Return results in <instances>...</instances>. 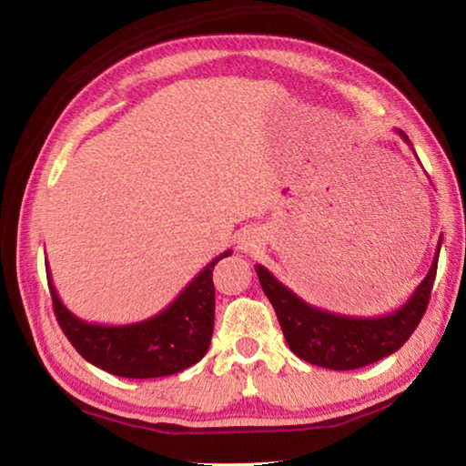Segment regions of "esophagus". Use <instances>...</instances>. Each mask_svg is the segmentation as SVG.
Masks as SVG:
<instances>
[{
  "instance_id": "obj_1",
  "label": "esophagus",
  "mask_w": 466,
  "mask_h": 466,
  "mask_svg": "<svg viewBox=\"0 0 466 466\" xmlns=\"http://www.w3.org/2000/svg\"><path fill=\"white\" fill-rule=\"evenodd\" d=\"M258 247V238L252 232H244L238 238V248L244 252H252Z\"/></svg>"
}]
</instances>
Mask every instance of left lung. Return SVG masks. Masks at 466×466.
Instances as JSON below:
<instances>
[{
	"mask_svg": "<svg viewBox=\"0 0 466 466\" xmlns=\"http://www.w3.org/2000/svg\"><path fill=\"white\" fill-rule=\"evenodd\" d=\"M399 136L411 146L403 131H399ZM440 247L441 238L430 271L413 296L400 309L376 319L345 317V314L317 309L283 286L263 265H257L255 271L265 296L269 298L278 314L289 350L299 360L329 370H358L400 350L420 325L436 279Z\"/></svg>",
	"mask_w": 466,
	"mask_h": 466,
	"instance_id": "left-lung-1",
	"label": "left lung"
}]
</instances>
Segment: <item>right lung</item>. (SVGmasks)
Instances as JSON below:
<instances>
[{
  "label": "right lung",
  "instance_id": "add662e5",
  "mask_svg": "<svg viewBox=\"0 0 466 466\" xmlns=\"http://www.w3.org/2000/svg\"><path fill=\"white\" fill-rule=\"evenodd\" d=\"M226 250L180 291L156 317L131 325H94L69 312L46 271L55 317L77 353L92 366L123 378H160L197 364L209 350L216 317L214 267ZM49 269V265H46Z\"/></svg>",
  "mask_w": 466,
  "mask_h": 466
}]
</instances>
